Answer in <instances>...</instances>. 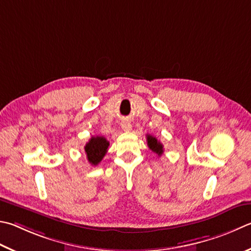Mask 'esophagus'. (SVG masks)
I'll return each mask as SVG.
<instances>
[{
	"label": "esophagus",
	"mask_w": 251,
	"mask_h": 251,
	"mask_svg": "<svg viewBox=\"0 0 251 251\" xmlns=\"http://www.w3.org/2000/svg\"><path fill=\"white\" fill-rule=\"evenodd\" d=\"M131 124L129 122H127V121H124L122 123V129L124 130V131H129V130H131Z\"/></svg>",
	"instance_id": "esophagus-1"
}]
</instances>
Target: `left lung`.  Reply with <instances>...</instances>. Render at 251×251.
<instances>
[{
	"mask_svg": "<svg viewBox=\"0 0 251 251\" xmlns=\"http://www.w3.org/2000/svg\"><path fill=\"white\" fill-rule=\"evenodd\" d=\"M147 144L149 149H151V151L157 153L158 156H161L163 153V145L156 137H153L151 135H147Z\"/></svg>",
	"mask_w": 251,
	"mask_h": 251,
	"instance_id": "obj_1",
	"label": "left lung"
}]
</instances>
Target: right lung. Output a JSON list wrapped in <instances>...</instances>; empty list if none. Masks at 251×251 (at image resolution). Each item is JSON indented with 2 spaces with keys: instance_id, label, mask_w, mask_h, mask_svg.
Listing matches in <instances>:
<instances>
[{
  "instance_id": "1",
  "label": "right lung",
  "mask_w": 251,
  "mask_h": 251,
  "mask_svg": "<svg viewBox=\"0 0 251 251\" xmlns=\"http://www.w3.org/2000/svg\"><path fill=\"white\" fill-rule=\"evenodd\" d=\"M110 143L103 136H93L86 143L84 150L88 157V160L92 166H98L107 152Z\"/></svg>"
}]
</instances>
